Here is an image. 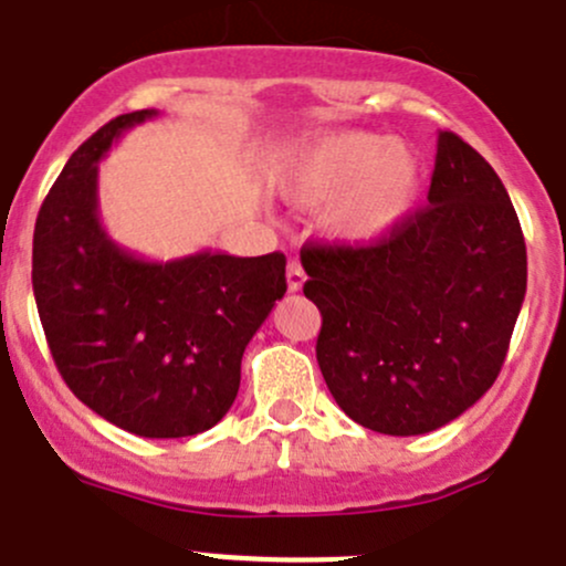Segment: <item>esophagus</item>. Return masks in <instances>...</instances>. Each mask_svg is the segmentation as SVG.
<instances>
[{
    "label": "esophagus",
    "instance_id": "34e87169",
    "mask_svg": "<svg viewBox=\"0 0 566 566\" xmlns=\"http://www.w3.org/2000/svg\"><path fill=\"white\" fill-rule=\"evenodd\" d=\"M285 281H289V291H300L305 283V270H302L300 261H291L289 272H285Z\"/></svg>",
    "mask_w": 566,
    "mask_h": 566
}]
</instances>
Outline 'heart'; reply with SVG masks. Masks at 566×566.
<instances>
[{
  "mask_svg": "<svg viewBox=\"0 0 566 566\" xmlns=\"http://www.w3.org/2000/svg\"><path fill=\"white\" fill-rule=\"evenodd\" d=\"M277 187L300 209H324L346 244H374L394 233L423 187L421 156L377 132H327L283 154Z\"/></svg>",
  "mask_w": 566,
  "mask_h": 566,
  "instance_id": "heart-1",
  "label": "heart"
}]
</instances>
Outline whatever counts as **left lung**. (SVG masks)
Wrapping results in <instances>:
<instances>
[{
    "instance_id": "left-lung-1",
    "label": "left lung",
    "mask_w": 566,
    "mask_h": 566,
    "mask_svg": "<svg viewBox=\"0 0 566 566\" xmlns=\"http://www.w3.org/2000/svg\"><path fill=\"white\" fill-rule=\"evenodd\" d=\"M429 203L374 244H305L316 360L371 432L427 434L492 388L525 300V239L484 156L440 132Z\"/></svg>"
}]
</instances>
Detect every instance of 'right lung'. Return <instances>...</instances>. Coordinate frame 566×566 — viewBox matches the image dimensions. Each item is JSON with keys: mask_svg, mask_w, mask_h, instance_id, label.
I'll use <instances>...</instances> for the list:
<instances>
[{"mask_svg": "<svg viewBox=\"0 0 566 566\" xmlns=\"http://www.w3.org/2000/svg\"><path fill=\"white\" fill-rule=\"evenodd\" d=\"M156 109L117 115L71 154L38 211L32 291L54 366L93 412L139 438L222 421L244 346L285 294V255L145 261L98 220V161Z\"/></svg>", "mask_w": 566, "mask_h": 566, "instance_id": "right-lung-1", "label": "right lung"}]
</instances>
